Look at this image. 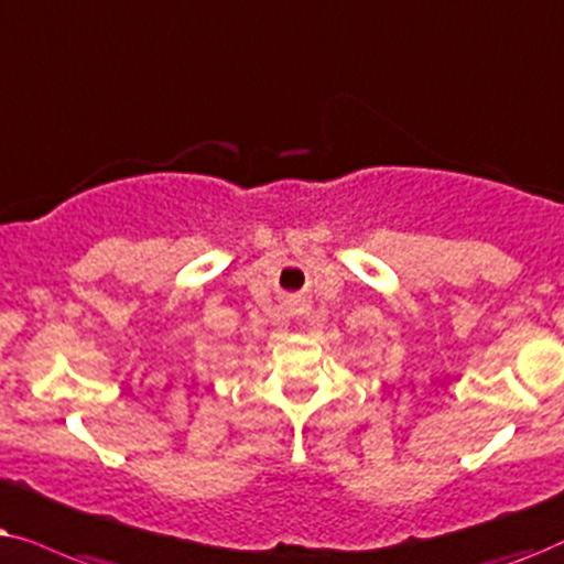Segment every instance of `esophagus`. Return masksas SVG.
<instances>
[{
    "instance_id": "34e87169",
    "label": "esophagus",
    "mask_w": 564,
    "mask_h": 564,
    "mask_svg": "<svg viewBox=\"0 0 564 564\" xmlns=\"http://www.w3.org/2000/svg\"><path fill=\"white\" fill-rule=\"evenodd\" d=\"M283 312H286V317H304L310 312V304L299 296H289L283 299Z\"/></svg>"
}]
</instances>
